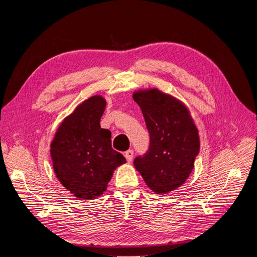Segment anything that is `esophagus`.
<instances>
[{"label":"esophagus","mask_w":257,"mask_h":257,"mask_svg":"<svg viewBox=\"0 0 257 257\" xmlns=\"http://www.w3.org/2000/svg\"><path fill=\"white\" fill-rule=\"evenodd\" d=\"M125 159L127 162H132V160H133V157H134V151L133 150H127L125 152Z\"/></svg>","instance_id":"34e87169"}]
</instances>
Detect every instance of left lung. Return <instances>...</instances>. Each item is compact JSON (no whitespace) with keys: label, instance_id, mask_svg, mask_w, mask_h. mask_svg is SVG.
Listing matches in <instances>:
<instances>
[{"label":"left lung","instance_id":"1","mask_svg":"<svg viewBox=\"0 0 257 257\" xmlns=\"http://www.w3.org/2000/svg\"><path fill=\"white\" fill-rule=\"evenodd\" d=\"M133 98L150 134L149 150L134 166L154 193L175 191L190 177L199 152L195 123L181 100L157 88L135 91Z\"/></svg>","mask_w":257,"mask_h":257}]
</instances>
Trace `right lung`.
I'll return each instance as SVG.
<instances>
[{"instance_id":"obj_1","label":"right lung","mask_w":257,"mask_h":257,"mask_svg":"<svg viewBox=\"0 0 257 257\" xmlns=\"http://www.w3.org/2000/svg\"><path fill=\"white\" fill-rule=\"evenodd\" d=\"M105 107L100 95L85 99L62 121L50 145L54 173L77 198L102 195L114 169L126 162L111 148L110 131L100 127Z\"/></svg>"}]
</instances>
